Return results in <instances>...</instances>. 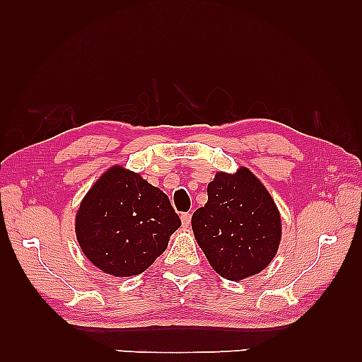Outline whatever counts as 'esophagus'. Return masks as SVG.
I'll list each match as a JSON object with an SVG mask.
<instances>
[{
  "instance_id": "obj_1",
  "label": "esophagus",
  "mask_w": 362,
  "mask_h": 362,
  "mask_svg": "<svg viewBox=\"0 0 362 362\" xmlns=\"http://www.w3.org/2000/svg\"><path fill=\"white\" fill-rule=\"evenodd\" d=\"M182 224H183V227H189V224H191V213H183L182 214Z\"/></svg>"
}]
</instances>
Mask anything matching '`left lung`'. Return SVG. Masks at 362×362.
<instances>
[{"label": "left lung", "mask_w": 362, "mask_h": 362, "mask_svg": "<svg viewBox=\"0 0 362 362\" xmlns=\"http://www.w3.org/2000/svg\"><path fill=\"white\" fill-rule=\"evenodd\" d=\"M209 201L191 218L196 241L211 267L240 281L263 271L281 240V218L272 196L247 168L216 173Z\"/></svg>", "instance_id": "left-lung-1"}]
</instances>
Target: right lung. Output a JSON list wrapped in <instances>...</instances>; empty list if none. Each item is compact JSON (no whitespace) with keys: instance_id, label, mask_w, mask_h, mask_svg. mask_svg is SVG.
I'll list each match as a JSON object with an SVG mask.
<instances>
[{"instance_id":"1","label":"right lung","mask_w":362,"mask_h":362,"mask_svg":"<svg viewBox=\"0 0 362 362\" xmlns=\"http://www.w3.org/2000/svg\"><path fill=\"white\" fill-rule=\"evenodd\" d=\"M180 226L163 191L121 165L99 177L76 213L83 255L115 276L144 272Z\"/></svg>"}]
</instances>
